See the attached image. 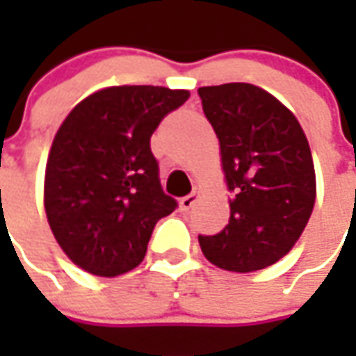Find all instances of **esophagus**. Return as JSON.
I'll use <instances>...</instances> for the list:
<instances>
[{
	"mask_svg": "<svg viewBox=\"0 0 356 356\" xmlns=\"http://www.w3.org/2000/svg\"><path fill=\"white\" fill-rule=\"evenodd\" d=\"M200 194H202L200 188H194L192 194H188V196H184V198L180 200V208H182V210H190V208L200 200Z\"/></svg>",
	"mask_w": 356,
	"mask_h": 356,
	"instance_id": "obj_1",
	"label": "esophagus"
}]
</instances>
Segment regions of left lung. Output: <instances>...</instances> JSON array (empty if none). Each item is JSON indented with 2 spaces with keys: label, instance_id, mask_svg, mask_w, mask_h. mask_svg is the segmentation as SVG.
Masks as SVG:
<instances>
[{
  "label": "left lung",
  "instance_id": "8db88e82",
  "mask_svg": "<svg viewBox=\"0 0 356 356\" xmlns=\"http://www.w3.org/2000/svg\"><path fill=\"white\" fill-rule=\"evenodd\" d=\"M198 95L234 196L227 226L216 236H198L202 253L226 271L266 269L291 252L315 206L307 136L285 104L255 85L200 87Z\"/></svg>",
  "mask_w": 356,
  "mask_h": 356
}]
</instances>
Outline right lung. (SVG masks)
I'll use <instances>...</instances> for the list:
<instances>
[{
	"label": "right lung",
	"instance_id": "add662e5",
	"mask_svg": "<svg viewBox=\"0 0 356 356\" xmlns=\"http://www.w3.org/2000/svg\"><path fill=\"white\" fill-rule=\"evenodd\" d=\"M190 90L104 87L85 97L57 130L43 204L65 255L99 277H117L146 255L160 218L176 208L162 192L150 136Z\"/></svg>",
	"mask_w": 356,
	"mask_h": 356
}]
</instances>
